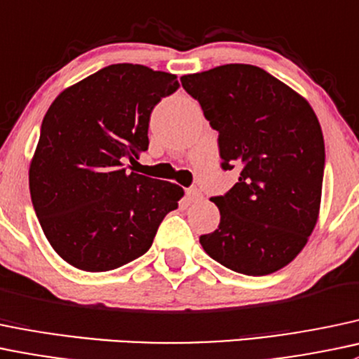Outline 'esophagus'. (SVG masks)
Segmentation results:
<instances>
[{
    "instance_id": "obj_1",
    "label": "esophagus",
    "mask_w": 359,
    "mask_h": 359,
    "mask_svg": "<svg viewBox=\"0 0 359 359\" xmlns=\"http://www.w3.org/2000/svg\"><path fill=\"white\" fill-rule=\"evenodd\" d=\"M186 198L189 203H198L203 199V192L198 187H189V189H186Z\"/></svg>"
}]
</instances>
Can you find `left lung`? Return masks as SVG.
I'll use <instances>...</instances> for the list:
<instances>
[{
	"label": "left lung",
	"mask_w": 359,
	"mask_h": 359,
	"mask_svg": "<svg viewBox=\"0 0 359 359\" xmlns=\"http://www.w3.org/2000/svg\"><path fill=\"white\" fill-rule=\"evenodd\" d=\"M218 132L222 168L239 180L210 201L220 225L203 249L237 273L269 275L289 265L318 218L325 144L308 101L259 67L230 63L180 77Z\"/></svg>",
	"instance_id": "left-lung-1"
}]
</instances>
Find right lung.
<instances>
[{
	"instance_id": "add662e5",
	"label": "right lung",
	"mask_w": 359,
	"mask_h": 359,
	"mask_svg": "<svg viewBox=\"0 0 359 359\" xmlns=\"http://www.w3.org/2000/svg\"><path fill=\"white\" fill-rule=\"evenodd\" d=\"M177 89L175 75L116 63L63 90L44 115L30 198L46 239L75 269L108 271L142 256L179 206L182 187L123 168L148 149L151 111Z\"/></svg>"
}]
</instances>
